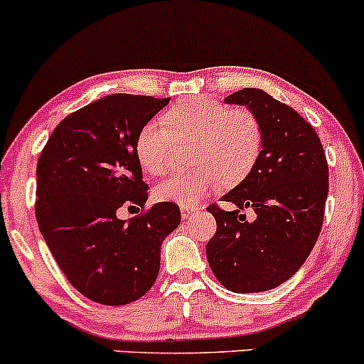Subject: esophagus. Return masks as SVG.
Wrapping results in <instances>:
<instances>
[{
	"label": "esophagus",
	"instance_id": "1",
	"mask_svg": "<svg viewBox=\"0 0 364 364\" xmlns=\"http://www.w3.org/2000/svg\"><path fill=\"white\" fill-rule=\"evenodd\" d=\"M198 213V210L196 208H191V206H182L181 208V215H182V220H189L193 218V216Z\"/></svg>",
	"mask_w": 364,
	"mask_h": 364
}]
</instances>
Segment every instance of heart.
I'll return each instance as SVG.
<instances>
[{"label":"heart","mask_w":364,"mask_h":364,"mask_svg":"<svg viewBox=\"0 0 364 364\" xmlns=\"http://www.w3.org/2000/svg\"><path fill=\"white\" fill-rule=\"evenodd\" d=\"M173 139H196L193 161L201 170L173 173L154 187L158 201L178 206L198 204L220 178L232 186L247 177L263 146L258 115L246 106H230L213 97H191L173 105L160 118L146 122L136 137V156L142 170L161 173L170 160Z\"/></svg>","instance_id":"1"}]
</instances>
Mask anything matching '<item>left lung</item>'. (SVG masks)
Wrapping results in <instances>:
<instances>
[{"instance_id": "left-lung-1", "label": "left lung", "mask_w": 364, "mask_h": 364, "mask_svg": "<svg viewBox=\"0 0 364 364\" xmlns=\"http://www.w3.org/2000/svg\"><path fill=\"white\" fill-rule=\"evenodd\" d=\"M256 113L263 146L252 170L222 198L225 211L210 204L216 232L206 244L211 270L228 291L264 292L303 267L323 223L328 165L311 124L263 89L244 87L225 97ZM257 218L247 223L242 210Z\"/></svg>"}]
</instances>
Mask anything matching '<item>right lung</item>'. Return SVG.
<instances>
[{
	"label": "right lung",
	"mask_w": 364,
	"mask_h": 364,
	"mask_svg": "<svg viewBox=\"0 0 364 364\" xmlns=\"http://www.w3.org/2000/svg\"><path fill=\"white\" fill-rule=\"evenodd\" d=\"M168 97L112 94L56 125L38 161L36 218L60 270L94 303L124 306L153 287L165 237L181 223L175 203L144 206L148 183L136 137Z\"/></svg>",
	"instance_id": "right-lung-1"
}]
</instances>
